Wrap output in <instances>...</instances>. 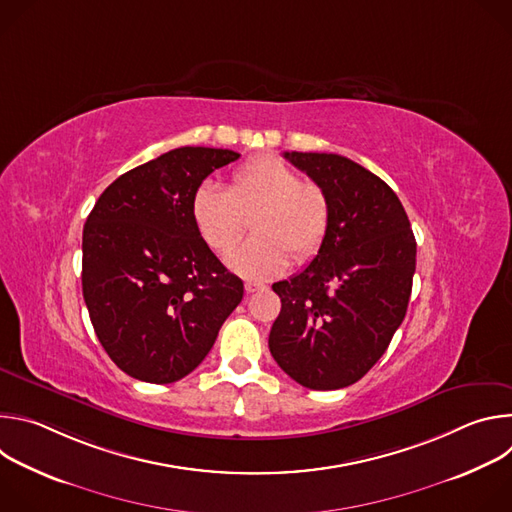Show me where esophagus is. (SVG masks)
<instances>
[{
    "label": "esophagus",
    "instance_id": "1",
    "mask_svg": "<svg viewBox=\"0 0 512 512\" xmlns=\"http://www.w3.org/2000/svg\"><path fill=\"white\" fill-rule=\"evenodd\" d=\"M261 289H265L263 283H257V281H247V283H245V291H247V294H255V291H261Z\"/></svg>",
    "mask_w": 512,
    "mask_h": 512
}]
</instances>
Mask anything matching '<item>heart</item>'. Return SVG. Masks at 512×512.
I'll return each instance as SVG.
<instances>
[{
	"label": "heart",
	"instance_id": "obj_1",
	"mask_svg": "<svg viewBox=\"0 0 512 512\" xmlns=\"http://www.w3.org/2000/svg\"><path fill=\"white\" fill-rule=\"evenodd\" d=\"M192 223L216 253H229L251 218L253 237L229 255V265L251 279H269L283 273L291 257L312 261L330 231L332 208L326 192L304 182L298 170L275 156H261L243 164L229 188L202 182L190 200Z\"/></svg>",
	"mask_w": 512,
	"mask_h": 512
}]
</instances>
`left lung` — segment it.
I'll use <instances>...</instances> for the list:
<instances>
[{"label": "left lung", "mask_w": 512, "mask_h": 512, "mask_svg": "<svg viewBox=\"0 0 512 512\" xmlns=\"http://www.w3.org/2000/svg\"><path fill=\"white\" fill-rule=\"evenodd\" d=\"M328 196L330 231L312 263L273 283L281 312L269 350L296 383L342 389L367 375L401 326L415 273V237L397 194L338 154L285 152Z\"/></svg>", "instance_id": "left-lung-1"}]
</instances>
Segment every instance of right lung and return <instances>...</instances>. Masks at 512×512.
<instances>
[{
	"label": "right lung",
	"mask_w": 512,
	"mask_h": 512,
	"mask_svg": "<svg viewBox=\"0 0 512 512\" xmlns=\"http://www.w3.org/2000/svg\"><path fill=\"white\" fill-rule=\"evenodd\" d=\"M233 150L178 148L119 176L83 229V296L109 358L154 385L204 360L243 300V281L200 239L190 200Z\"/></svg>",
	"instance_id": "1"
}]
</instances>
